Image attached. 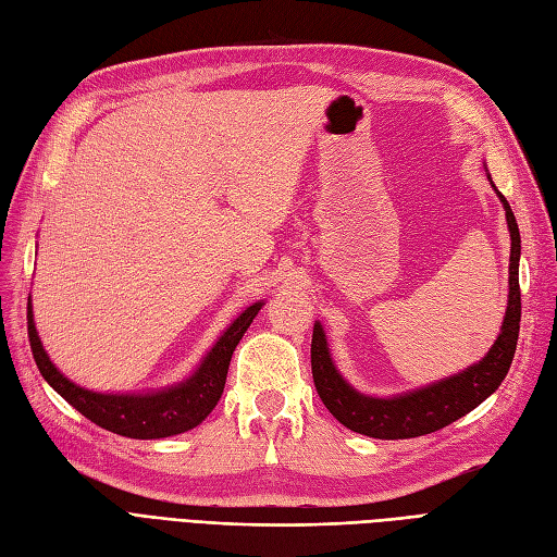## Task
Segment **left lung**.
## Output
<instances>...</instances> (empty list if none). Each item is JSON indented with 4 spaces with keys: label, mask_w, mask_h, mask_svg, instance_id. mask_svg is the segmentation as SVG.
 Returning <instances> with one entry per match:
<instances>
[{
    "label": "left lung",
    "mask_w": 557,
    "mask_h": 557,
    "mask_svg": "<svg viewBox=\"0 0 557 557\" xmlns=\"http://www.w3.org/2000/svg\"><path fill=\"white\" fill-rule=\"evenodd\" d=\"M488 182L503 202L509 237H511L509 295H507V311H505L500 334H497L491 350L479 361L470 363V367L463 371L403 394L371 396V394L357 392L350 382L338 373L330 352L327 336H324L320 320H315L313 341H311L313 382L324 406H327V410L341 421L345 429L369 435V437H377V440H406V437L426 435L449 426L456 419H461L503 385L516 352V341H519L521 233L507 198L497 190L491 175H488Z\"/></svg>",
    "instance_id": "8db88e82"
}]
</instances>
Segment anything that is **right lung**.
I'll return each instance as SVG.
<instances>
[{
  "mask_svg": "<svg viewBox=\"0 0 557 557\" xmlns=\"http://www.w3.org/2000/svg\"><path fill=\"white\" fill-rule=\"evenodd\" d=\"M262 306L264 301L260 299L230 322V327L216 338L212 350L202 357L196 371L188 377L170 387L149 392L108 394L75 385L73 380H69L54 367L48 352L44 350V343L38 338L34 324L32 304L27 306V332L38 371H41L48 385L66 403H71L75 410L94 421L96 426L117 435L157 440L196 429L216 408L225 387L230 359H233L237 343L242 341L244 332L251 327V322Z\"/></svg>",
  "mask_w": 557,
  "mask_h": 557,
  "instance_id": "right-lung-1",
  "label": "right lung"
}]
</instances>
